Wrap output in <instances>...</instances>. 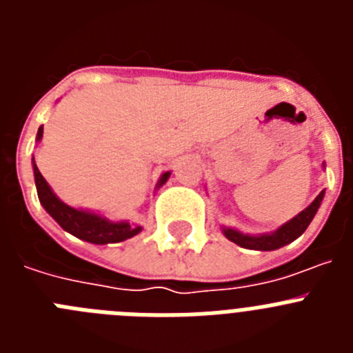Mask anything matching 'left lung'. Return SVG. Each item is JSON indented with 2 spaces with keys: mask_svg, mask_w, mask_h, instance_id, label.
Masks as SVG:
<instances>
[{
  "mask_svg": "<svg viewBox=\"0 0 353 353\" xmlns=\"http://www.w3.org/2000/svg\"><path fill=\"white\" fill-rule=\"evenodd\" d=\"M323 170H325V164H323ZM323 196L325 191H322L316 198L311 201L307 207L302 212H299L295 217H292L290 221H286L285 224L274 230L270 233H256V235H251V233H244L236 230V228H223V233L228 240H232L233 244L240 245L244 249H252V251H276V249L283 248V245L292 244L293 240H297L302 233L307 230L310 223L313 221V217L316 215L318 208L322 205Z\"/></svg>",
  "mask_w": 353,
  "mask_h": 353,
  "instance_id": "obj_1",
  "label": "left lung"
}]
</instances>
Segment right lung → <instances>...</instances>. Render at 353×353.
<instances>
[{
  "mask_svg": "<svg viewBox=\"0 0 353 353\" xmlns=\"http://www.w3.org/2000/svg\"><path fill=\"white\" fill-rule=\"evenodd\" d=\"M43 136V127H40L37 132V143L42 141ZM33 174H35V185H37V194H39L40 205L46 208L49 215L56 223L63 228L65 232L70 235L77 236V239L90 242V244L104 245V244H117V242H123V240L130 239V236L138 235L143 230V226H136L130 224L129 221H111L109 217L102 215L101 212L93 210H84V208H74L70 205L63 203L54 191L51 189L42 173L39 171L33 159ZM171 171L161 174L155 191L159 187H162L170 179Z\"/></svg>",
  "mask_w": 353,
  "mask_h": 353,
  "instance_id": "1",
  "label": "right lung"
}]
</instances>
